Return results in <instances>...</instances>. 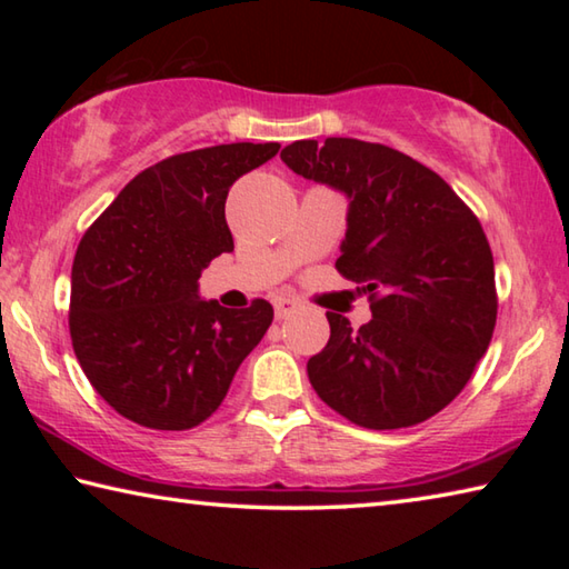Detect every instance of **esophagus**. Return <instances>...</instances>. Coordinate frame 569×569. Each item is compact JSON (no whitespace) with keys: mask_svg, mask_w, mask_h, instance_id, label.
<instances>
[{"mask_svg":"<svg viewBox=\"0 0 569 569\" xmlns=\"http://www.w3.org/2000/svg\"><path fill=\"white\" fill-rule=\"evenodd\" d=\"M296 306H298L296 298H291V296H278L276 301H273V308H276V319H286V316L291 313Z\"/></svg>","mask_w":569,"mask_h":569,"instance_id":"1","label":"esophagus"}]
</instances>
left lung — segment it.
<instances>
[{
    "label": "left lung",
    "mask_w": 569,
    "mask_h": 569,
    "mask_svg": "<svg viewBox=\"0 0 569 569\" xmlns=\"http://www.w3.org/2000/svg\"><path fill=\"white\" fill-rule=\"evenodd\" d=\"M281 160L349 198L336 271L363 283L361 329L329 311L308 359L316 393L366 429L427 421L457 399L497 323L495 258L477 216L435 170L353 138L296 140Z\"/></svg>",
    "instance_id": "left-lung-1"
}]
</instances>
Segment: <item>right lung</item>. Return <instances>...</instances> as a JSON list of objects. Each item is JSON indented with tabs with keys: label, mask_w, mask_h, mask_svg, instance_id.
Masks as SVG:
<instances>
[{
	"label": "right lung",
	"mask_w": 569,
	"mask_h": 569,
	"mask_svg": "<svg viewBox=\"0 0 569 569\" xmlns=\"http://www.w3.org/2000/svg\"><path fill=\"white\" fill-rule=\"evenodd\" d=\"M278 142L180 152L134 176L77 246L70 336L94 391L140 427L186 431L226 399L273 306L223 308L198 278L233 250L226 198Z\"/></svg>",
	"instance_id": "1"
}]
</instances>
